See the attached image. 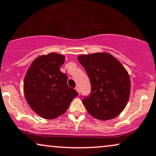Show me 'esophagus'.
<instances>
[{
	"mask_svg": "<svg viewBox=\"0 0 156 156\" xmlns=\"http://www.w3.org/2000/svg\"><path fill=\"white\" fill-rule=\"evenodd\" d=\"M76 88V90H77V91H78V94H80V90H79V88H78V86H76V88Z\"/></svg>",
	"mask_w": 156,
	"mask_h": 156,
	"instance_id": "obj_1",
	"label": "esophagus"
}]
</instances>
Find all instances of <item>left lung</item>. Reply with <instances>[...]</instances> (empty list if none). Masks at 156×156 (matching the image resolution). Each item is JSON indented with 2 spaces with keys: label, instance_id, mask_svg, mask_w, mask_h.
<instances>
[{
  "label": "left lung",
  "instance_id": "left-lung-1",
  "mask_svg": "<svg viewBox=\"0 0 156 156\" xmlns=\"http://www.w3.org/2000/svg\"><path fill=\"white\" fill-rule=\"evenodd\" d=\"M88 74L90 93L83 96L88 114L98 119L117 117L127 105L130 80L125 68L108 53H94L78 58Z\"/></svg>",
  "mask_w": 156,
  "mask_h": 156
}]
</instances>
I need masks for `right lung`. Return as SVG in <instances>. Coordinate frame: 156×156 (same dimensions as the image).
Listing matches in <instances>:
<instances>
[{
	"mask_svg": "<svg viewBox=\"0 0 156 156\" xmlns=\"http://www.w3.org/2000/svg\"><path fill=\"white\" fill-rule=\"evenodd\" d=\"M65 57L55 52L39 57L29 67L23 88L27 101L37 114L52 119L63 114L78 92L67 84L60 70Z\"/></svg>",
	"mask_w": 156,
	"mask_h": 156,
	"instance_id": "add662e5",
	"label": "right lung"
}]
</instances>
